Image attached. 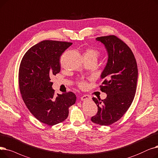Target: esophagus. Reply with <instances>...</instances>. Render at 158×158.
Listing matches in <instances>:
<instances>
[{
    "instance_id": "esophagus-1",
    "label": "esophagus",
    "mask_w": 158,
    "mask_h": 158,
    "mask_svg": "<svg viewBox=\"0 0 158 158\" xmlns=\"http://www.w3.org/2000/svg\"><path fill=\"white\" fill-rule=\"evenodd\" d=\"M81 101H87V100H91V97L90 96H89V95H84V96H82L81 97Z\"/></svg>"
}]
</instances>
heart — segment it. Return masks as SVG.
I'll return each instance as SVG.
<instances>
[{
    "label": "heart",
    "instance_id": "heart-1",
    "mask_svg": "<svg viewBox=\"0 0 158 158\" xmlns=\"http://www.w3.org/2000/svg\"><path fill=\"white\" fill-rule=\"evenodd\" d=\"M100 55V52L98 51H97L95 49L90 48L88 49L84 54V57H88L91 58H95L97 60L98 57ZM86 85V83L84 81H81L80 82V86L81 87H84Z\"/></svg>",
    "mask_w": 158,
    "mask_h": 158
}]
</instances>
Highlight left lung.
<instances>
[{"label":"left lung","instance_id":"1","mask_svg":"<svg viewBox=\"0 0 158 158\" xmlns=\"http://www.w3.org/2000/svg\"><path fill=\"white\" fill-rule=\"evenodd\" d=\"M104 45L107 62L101 74L100 90L107 94L102 101L93 98L98 112L91 121L109 125L121 118L130 107L136 91L138 66L133 52L127 45L114 35L96 39Z\"/></svg>","mask_w":158,"mask_h":158}]
</instances>
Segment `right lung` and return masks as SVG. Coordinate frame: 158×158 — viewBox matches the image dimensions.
<instances>
[{"label":"right lung","mask_w":158,"mask_h":158,"mask_svg":"<svg viewBox=\"0 0 158 158\" xmlns=\"http://www.w3.org/2000/svg\"><path fill=\"white\" fill-rule=\"evenodd\" d=\"M72 43L44 40L35 45L20 63L19 84L22 100L43 123L55 125L65 120L77 96L69 92L55 94L51 77L60 71V56Z\"/></svg>","instance_id":"1"}]
</instances>
